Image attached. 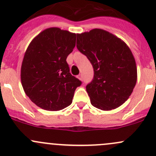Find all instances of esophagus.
Returning a JSON list of instances; mask_svg holds the SVG:
<instances>
[{
	"mask_svg": "<svg viewBox=\"0 0 156 156\" xmlns=\"http://www.w3.org/2000/svg\"><path fill=\"white\" fill-rule=\"evenodd\" d=\"M78 79L80 80H83V75H82V74H79L78 75Z\"/></svg>",
	"mask_w": 156,
	"mask_h": 156,
	"instance_id": "esophagus-1",
	"label": "esophagus"
}]
</instances>
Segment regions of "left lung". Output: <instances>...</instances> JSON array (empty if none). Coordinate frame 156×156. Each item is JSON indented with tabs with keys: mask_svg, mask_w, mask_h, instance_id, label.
<instances>
[{
	"mask_svg": "<svg viewBox=\"0 0 156 156\" xmlns=\"http://www.w3.org/2000/svg\"><path fill=\"white\" fill-rule=\"evenodd\" d=\"M77 48L92 65L94 77L86 89L92 105L111 110L122 105L136 86L137 68L128 46L101 29L77 35Z\"/></svg>",
	"mask_w": 156,
	"mask_h": 156,
	"instance_id": "obj_1",
	"label": "left lung"
}]
</instances>
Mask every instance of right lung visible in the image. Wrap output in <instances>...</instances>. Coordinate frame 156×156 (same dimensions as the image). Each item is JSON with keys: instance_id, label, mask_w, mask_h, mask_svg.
I'll return each mask as SVG.
<instances>
[{"instance_id": "right-lung-1", "label": "right lung", "mask_w": 156, "mask_h": 156, "mask_svg": "<svg viewBox=\"0 0 156 156\" xmlns=\"http://www.w3.org/2000/svg\"><path fill=\"white\" fill-rule=\"evenodd\" d=\"M76 34L52 27L37 35L27 47L20 69L26 95L49 111L72 104L81 81L69 73L66 58L75 47Z\"/></svg>"}]
</instances>
